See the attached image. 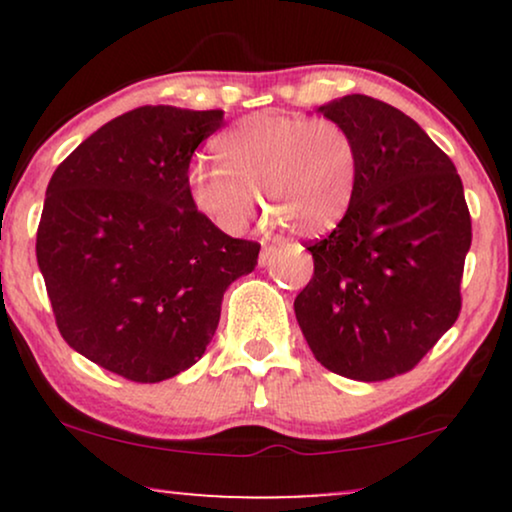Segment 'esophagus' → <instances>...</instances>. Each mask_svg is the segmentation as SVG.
I'll list each match as a JSON object with an SVG mask.
<instances>
[{"label": "esophagus", "mask_w": 512, "mask_h": 512, "mask_svg": "<svg viewBox=\"0 0 512 512\" xmlns=\"http://www.w3.org/2000/svg\"><path fill=\"white\" fill-rule=\"evenodd\" d=\"M277 247H272V244H265L261 249V256H258V265H268L272 261V256H275Z\"/></svg>", "instance_id": "1"}]
</instances>
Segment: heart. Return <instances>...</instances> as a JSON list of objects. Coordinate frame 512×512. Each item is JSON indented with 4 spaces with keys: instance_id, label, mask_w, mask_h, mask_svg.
<instances>
[{
    "instance_id": "heart-1",
    "label": "heart",
    "mask_w": 512,
    "mask_h": 512,
    "mask_svg": "<svg viewBox=\"0 0 512 512\" xmlns=\"http://www.w3.org/2000/svg\"><path fill=\"white\" fill-rule=\"evenodd\" d=\"M216 158L191 165L186 177L195 212L228 235L247 230L261 207L293 233L317 237L338 226L359 184V146L345 125L263 111L216 139Z\"/></svg>"
}]
</instances>
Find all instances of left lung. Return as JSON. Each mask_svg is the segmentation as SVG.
<instances>
[{
  "label": "left lung",
  "mask_w": 512,
  "mask_h": 512,
  "mask_svg": "<svg viewBox=\"0 0 512 512\" xmlns=\"http://www.w3.org/2000/svg\"><path fill=\"white\" fill-rule=\"evenodd\" d=\"M352 132L359 184L338 228L312 242L314 275L296 296L321 366L349 380L403 375L452 328L471 249L457 167L403 111L368 95L319 107Z\"/></svg>",
  "instance_id": "left-lung-1"
}]
</instances>
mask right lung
<instances>
[{
	"label": "right lung",
	"instance_id": "add662e5",
	"mask_svg": "<svg viewBox=\"0 0 512 512\" xmlns=\"http://www.w3.org/2000/svg\"><path fill=\"white\" fill-rule=\"evenodd\" d=\"M223 111L139 107L58 165L37 230V263L65 342L132 382H163L205 354L223 293L258 263L195 212L186 177Z\"/></svg>",
	"mask_w": 512,
	"mask_h": 512
}]
</instances>
